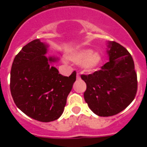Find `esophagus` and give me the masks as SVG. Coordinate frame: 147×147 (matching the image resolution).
Wrapping results in <instances>:
<instances>
[{
	"instance_id": "34e87169",
	"label": "esophagus",
	"mask_w": 147,
	"mask_h": 147,
	"mask_svg": "<svg viewBox=\"0 0 147 147\" xmlns=\"http://www.w3.org/2000/svg\"><path fill=\"white\" fill-rule=\"evenodd\" d=\"M76 78H78V79H79L80 78V76H79V74L77 73V75H76Z\"/></svg>"
}]
</instances>
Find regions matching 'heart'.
Segmentation results:
<instances>
[{
  "instance_id": "obj_1",
  "label": "heart",
  "mask_w": 147,
  "mask_h": 147,
  "mask_svg": "<svg viewBox=\"0 0 147 147\" xmlns=\"http://www.w3.org/2000/svg\"><path fill=\"white\" fill-rule=\"evenodd\" d=\"M70 59L78 65H82L85 70L88 71H94L100 66L101 57L98 53L91 49H82L76 51L70 56Z\"/></svg>"
}]
</instances>
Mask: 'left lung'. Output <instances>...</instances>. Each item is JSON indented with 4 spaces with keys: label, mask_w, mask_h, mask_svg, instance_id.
Listing matches in <instances>:
<instances>
[{
    "label": "left lung",
    "mask_w": 147,
    "mask_h": 147,
    "mask_svg": "<svg viewBox=\"0 0 147 147\" xmlns=\"http://www.w3.org/2000/svg\"><path fill=\"white\" fill-rule=\"evenodd\" d=\"M109 61L99 71L82 75L87 85L85 100L94 114L110 117L125 109L137 91V73L130 53L116 42H107Z\"/></svg>",
    "instance_id": "left-lung-1"
}]
</instances>
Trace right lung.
I'll use <instances>...</instances> for the list:
<instances>
[{
  "instance_id": "add662e5",
  "label": "right lung",
  "mask_w": 147,
  "mask_h": 147,
  "mask_svg": "<svg viewBox=\"0 0 147 147\" xmlns=\"http://www.w3.org/2000/svg\"><path fill=\"white\" fill-rule=\"evenodd\" d=\"M48 47L39 39L29 42L15 56L10 71V92L15 105L41 122L55 121L62 115L76 80V71L63 76L51 65L59 59L46 56Z\"/></svg>"
}]
</instances>
